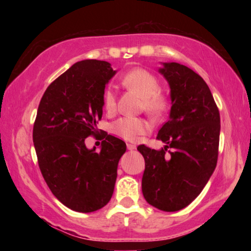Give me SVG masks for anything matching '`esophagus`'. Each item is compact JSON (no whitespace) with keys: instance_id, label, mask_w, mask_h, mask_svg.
I'll list each match as a JSON object with an SVG mask.
<instances>
[{"instance_id":"34e87169","label":"esophagus","mask_w":251,"mask_h":251,"mask_svg":"<svg viewBox=\"0 0 251 251\" xmlns=\"http://www.w3.org/2000/svg\"><path fill=\"white\" fill-rule=\"evenodd\" d=\"M126 147H128L129 151L136 150V145H135V144H126Z\"/></svg>"}]
</instances>
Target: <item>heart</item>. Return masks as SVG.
<instances>
[{
  "label": "heart",
  "instance_id": "b5f03b06",
  "mask_svg": "<svg viewBox=\"0 0 251 251\" xmlns=\"http://www.w3.org/2000/svg\"><path fill=\"white\" fill-rule=\"evenodd\" d=\"M122 85L129 90H132L143 98L142 109L153 118L162 116L169 107V99L167 95L160 91V80L152 72L145 68H132L121 78ZM104 107L107 112H114L116 108V95L113 89H106L102 96ZM150 126L144 119L140 118H121L112 125V131L123 139L135 142L149 130Z\"/></svg>",
  "mask_w": 251,
  "mask_h": 251
}]
</instances>
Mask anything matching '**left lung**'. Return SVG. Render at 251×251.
<instances>
[{"mask_svg":"<svg viewBox=\"0 0 251 251\" xmlns=\"http://www.w3.org/2000/svg\"><path fill=\"white\" fill-rule=\"evenodd\" d=\"M160 73L171 90L169 120L157 133L166 146L137 147L145 160L142 190L153 207L178 211L201 193L214 173L221 116L208 84L191 68L166 63Z\"/></svg>","mask_w":251,"mask_h":251,"instance_id":"1","label":"left lung"}]
</instances>
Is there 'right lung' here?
Returning a JSON list of instances; mask_svg holds the SVG:
<instances>
[{"label": "right lung", "mask_w": 251, "mask_h": 251, "mask_svg": "<svg viewBox=\"0 0 251 251\" xmlns=\"http://www.w3.org/2000/svg\"><path fill=\"white\" fill-rule=\"evenodd\" d=\"M115 73L107 61H78L47 88L37 108L33 142L41 174L54 197L77 212L108 203L126 150L123 140L97 129L106 83ZM99 132L101 152L88 150L85 138Z\"/></svg>", "instance_id": "1"}]
</instances>
